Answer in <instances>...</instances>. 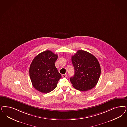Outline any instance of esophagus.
Returning a JSON list of instances; mask_svg holds the SVG:
<instances>
[{
    "label": "esophagus",
    "mask_w": 127,
    "mask_h": 127,
    "mask_svg": "<svg viewBox=\"0 0 127 127\" xmlns=\"http://www.w3.org/2000/svg\"><path fill=\"white\" fill-rule=\"evenodd\" d=\"M61 75H62V77H64V78H65V77H66L67 76V74H62Z\"/></svg>",
    "instance_id": "obj_1"
}]
</instances>
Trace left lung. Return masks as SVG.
<instances>
[{"label":"left lung","instance_id":"left-lung-1","mask_svg":"<svg viewBox=\"0 0 127 127\" xmlns=\"http://www.w3.org/2000/svg\"><path fill=\"white\" fill-rule=\"evenodd\" d=\"M71 59L74 68V75L70 78L73 86L80 91H87L94 87L101 74L97 59L83 50H78Z\"/></svg>","mask_w":127,"mask_h":127}]
</instances>
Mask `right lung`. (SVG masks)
I'll return each mask as SVG.
<instances>
[{"instance_id": "1", "label": "right lung", "mask_w": 127, "mask_h": 127, "mask_svg": "<svg viewBox=\"0 0 127 127\" xmlns=\"http://www.w3.org/2000/svg\"><path fill=\"white\" fill-rule=\"evenodd\" d=\"M58 55L47 50L38 54L31 63L29 74L33 86L37 91L46 93L57 87L61 77L55 66Z\"/></svg>"}]
</instances>
